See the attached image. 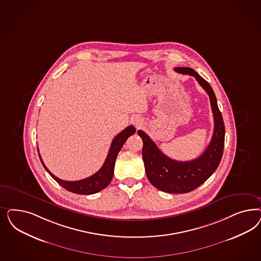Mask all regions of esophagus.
Instances as JSON below:
<instances>
[{
	"mask_svg": "<svg viewBox=\"0 0 261 261\" xmlns=\"http://www.w3.org/2000/svg\"><path fill=\"white\" fill-rule=\"evenodd\" d=\"M133 123L135 124L136 127H140L142 126V121L139 119V118H135V120L133 121Z\"/></svg>",
	"mask_w": 261,
	"mask_h": 261,
	"instance_id": "34e87169",
	"label": "esophagus"
}]
</instances>
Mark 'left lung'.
<instances>
[{
  "instance_id": "8db88e82",
  "label": "left lung",
  "mask_w": 261,
  "mask_h": 261,
  "mask_svg": "<svg viewBox=\"0 0 261 261\" xmlns=\"http://www.w3.org/2000/svg\"><path fill=\"white\" fill-rule=\"evenodd\" d=\"M175 71L195 76L210 96L214 118V130L211 143L198 159L177 161L165 155L144 132L138 130V135L143 140L142 156L146 174L151 185L167 193H188L202 185L218 167L224 151L225 125L216 96L210 84L192 68L177 67Z\"/></svg>"
}]
</instances>
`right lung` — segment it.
<instances>
[{
  "label": "right lung",
  "mask_w": 261,
  "mask_h": 261,
  "mask_svg": "<svg viewBox=\"0 0 261 261\" xmlns=\"http://www.w3.org/2000/svg\"><path fill=\"white\" fill-rule=\"evenodd\" d=\"M135 133V126H128L124 130H122L119 135H116L115 138L112 140L110 151L108 153V156L105 160L101 168L92 176L81 179V180H76V181L63 180V179H60L59 177H56L55 175H53L49 171V169L47 168L46 165L44 164L39 152H38V154H39V158L42 162L43 167L46 169V171L50 174V177H53L58 184H59L68 191H70L72 193L81 194V195L98 193L99 191H101L110 185V181L113 177L114 165H115V160L117 158L118 152L122 149L126 139L130 135H134Z\"/></svg>",
  "instance_id": "1"
}]
</instances>
